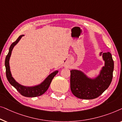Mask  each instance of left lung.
<instances>
[{
  "label": "left lung",
  "mask_w": 122,
  "mask_h": 122,
  "mask_svg": "<svg viewBox=\"0 0 122 122\" xmlns=\"http://www.w3.org/2000/svg\"><path fill=\"white\" fill-rule=\"evenodd\" d=\"M105 62L100 73L97 77L90 78L82 71H70V87L72 93L76 97L83 99H95L108 88L112 82L114 61L109 52H101Z\"/></svg>",
  "instance_id": "8db88e82"
}]
</instances>
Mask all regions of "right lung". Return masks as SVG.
Returning a JSON list of instances; mask_svg holds the SVG:
<instances>
[{"label": "right lung", "instance_id": "1", "mask_svg": "<svg viewBox=\"0 0 122 122\" xmlns=\"http://www.w3.org/2000/svg\"><path fill=\"white\" fill-rule=\"evenodd\" d=\"M24 36V35H20L15 42L10 45L9 47V52L6 56L5 60V66L6 68V76L8 81L11 84V85L16 89V90L21 94L22 96H25L27 97H35L37 96H40L43 95L45 92L50 85V83L52 81L53 78L58 73V71H55L54 72L51 73L49 76L45 80L41 83L40 85L35 86L33 87H26L20 85L15 81L14 78L12 77L11 72L10 70L9 66V59L11 54V51L13 50L14 47L15 45L19 41L20 39L22 36Z\"/></svg>", "mask_w": 122, "mask_h": 122}]
</instances>
